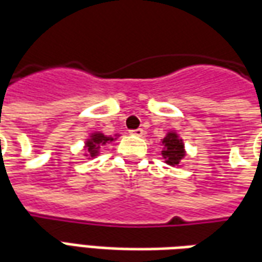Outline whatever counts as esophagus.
<instances>
[{
  "instance_id": "obj_1",
  "label": "esophagus",
  "mask_w": 262,
  "mask_h": 262,
  "mask_svg": "<svg viewBox=\"0 0 262 262\" xmlns=\"http://www.w3.org/2000/svg\"><path fill=\"white\" fill-rule=\"evenodd\" d=\"M130 133L132 135H135V136H143L144 135V130L143 129H140V127H139V129H135V130H130Z\"/></svg>"
}]
</instances>
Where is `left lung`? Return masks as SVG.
Masks as SVG:
<instances>
[{
	"instance_id": "1",
	"label": "left lung",
	"mask_w": 262,
	"mask_h": 262,
	"mask_svg": "<svg viewBox=\"0 0 262 262\" xmlns=\"http://www.w3.org/2000/svg\"><path fill=\"white\" fill-rule=\"evenodd\" d=\"M162 156L169 166H180V163L186 156V149L183 139L174 130L167 132L166 137L162 140Z\"/></svg>"
}]
</instances>
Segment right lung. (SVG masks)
I'll use <instances>...</instances> for the list:
<instances>
[{"mask_svg": "<svg viewBox=\"0 0 262 262\" xmlns=\"http://www.w3.org/2000/svg\"><path fill=\"white\" fill-rule=\"evenodd\" d=\"M119 135H115V137L112 136H106L102 132H93L89 135V137L85 142V156L88 159H95V157L99 155V150L102 146H105L106 143H111L113 140H116V137Z\"/></svg>", "mask_w": 262, "mask_h": 262, "instance_id": "right-lung-1", "label": "right lung"}]
</instances>
